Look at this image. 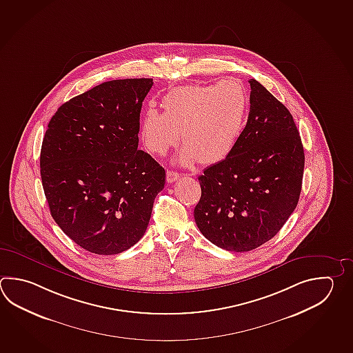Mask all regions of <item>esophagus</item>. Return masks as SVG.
Listing matches in <instances>:
<instances>
[{"label":"esophagus","instance_id":"34e87169","mask_svg":"<svg viewBox=\"0 0 353 353\" xmlns=\"http://www.w3.org/2000/svg\"><path fill=\"white\" fill-rule=\"evenodd\" d=\"M181 177V173L174 172V171H167V182L173 183L174 181L179 180Z\"/></svg>","mask_w":353,"mask_h":353}]
</instances>
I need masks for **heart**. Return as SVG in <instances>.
<instances>
[{
	"label": "heart",
	"instance_id": "b5f03b06",
	"mask_svg": "<svg viewBox=\"0 0 353 353\" xmlns=\"http://www.w3.org/2000/svg\"><path fill=\"white\" fill-rule=\"evenodd\" d=\"M163 113L148 108L139 121L147 151L162 156L180 141L182 165H215L228 159L243 134L249 95L236 80L171 89L161 101Z\"/></svg>",
	"mask_w": 353,
	"mask_h": 353
}]
</instances>
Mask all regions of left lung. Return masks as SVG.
<instances>
[{"label":"left lung","mask_w":353,"mask_h":353,"mask_svg":"<svg viewBox=\"0 0 353 353\" xmlns=\"http://www.w3.org/2000/svg\"><path fill=\"white\" fill-rule=\"evenodd\" d=\"M250 113L230 156L199 177L194 221L229 252H250L274 238L293 214L302 190L304 150L284 104L255 79Z\"/></svg>","instance_id":"1"}]
</instances>
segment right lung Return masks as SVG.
I'll list each match as a JSON object with an SVG mask.
<instances>
[{
    "label": "right lung",
    "mask_w": 353,
    "mask_h": 353,
    "mask_svg": "<svg viewBox=\"0 0 353 353\" xmlns=\"http://www.w3.org/2000/svg\"><path fill=\"white\" fill-rule=\"evenodd\" d=\"M153 79L105 81L64 103L48 124L40 173L51 216L74 243L114 255L139 241L165 168L138 150Z\"/></svg>",
    "instance_id": "add662e5"
}]
</instances>
